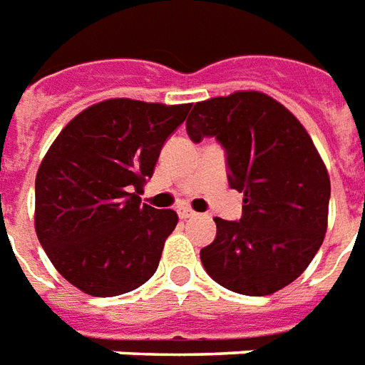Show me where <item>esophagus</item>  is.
I'll return each instance as SVG.
<instances>
[{"label": "esophagus", "mask_w": 365, "mask_h": 365, "mask_svg": "<svg viewBox=\"0 0 365 365\" xmlns=\"http://www.w3.org/2000/svg\"><path fill=\"white\" fill-rule=\"evenodd\" d=\"M178 216H180L182 220L192 218V216H195V212L190 210V208H178Z\"/></svg>", "instance_id": "esophagus-1"}]
</instances>
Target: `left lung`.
I'll list each match as a JSON object with an SVG mask.
<instances>
[{
    "mask_svg": "<svg viewBox=\"0 0 365 365\" xmlns=\"http://www.w3.org/2000/svg\"><path fill=\"white\" fill-rule=\"evenodd\" d=\"M188 137H216L230 187L244 192L240 222L214 218L204 269L230 291L263 297L309 267L328 226L330 178L301 121L271 96L234 92L198 102Z\"/></svg>",
    "mask_w": 365,
    "mask_h": 365,
    "instance_id": "left-lung-1",
    "label": "left lung"
}]
</instances>
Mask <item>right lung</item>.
<instances>
[{"instance_id":"add662e5","label":"right lung","mask_w":365,"mask_h":365,"mask_svg":"<svg viewBox=\"0 0 365 365\" xmlns=\"http://www.w3.org/2000/svg\"><path fill=\"white\" fill-rule=\"evenodd\" d=\"M188 110L104 100L68 121L46 151L35 178V230L56 271L82 293L115 297L153 277L178 216L135 192Z\"/></svg>"}]
</instances>
